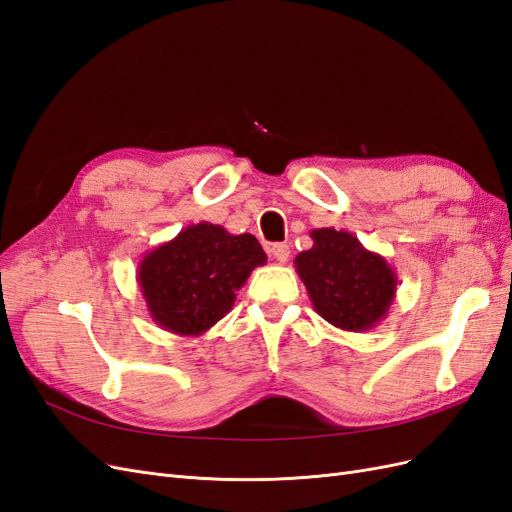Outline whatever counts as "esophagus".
Segmentation results:
<instances>
[{"label": "esophagus", "mask_w": 512, "mask_h": 512, "mask_svg": "<svg viewBox=\"0 0 512 512\" xmlns=\"http://www.w3.org/2000/svg\"><path fill=\"white\" fill-rule=\"evenodd\" d=\"M267 252H269V256H271L275 262H280V265H284V262H286L288 256H290V245H286V243H273V245L267 247Z\"/></svg>", "instance_id": "34e87169"}]
</instances>
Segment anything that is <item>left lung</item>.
Returning a JSON list of instances; mask_svg holds the SVG:
<instances>
[{
  "label": "left lung",
  "mask_w": 512,
  "mask_h": 512,
  "mask_svg": "<svg viewBox=\"0 0 512 512\" xmlns=\"http://www.w3.org/2000/svg\"><path fill=\"white\" fill-rule=\"evenodd\" d=\"M314 245L294 258L316 312L342 331H369L386 318L397 294V273L352 232L314 228Z\"/></svg>",
  "instance_id": "1"
}]
</instances>
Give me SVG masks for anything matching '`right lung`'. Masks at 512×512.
I'll list each match as a JSON object with an SVG mask.
<instances>
[{
  "mask_svg": "<svg viewBox=\"0 0 512 512\" xmlns=\"http://www.w3.org/2000/svg\"><path fill=\"white\" fill-rule=\"evenodd\" d=\"M265 262L254 235L200 222L149 250L138 262L136 282L160 329L198 337L230 312L237 290Z\"/></svg>",
  "mask_w": 512,
  "mask_h": 512,
  "instance_id": "1",
  "label": "right lung"
}]
</instances>
